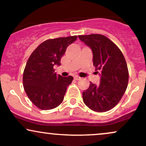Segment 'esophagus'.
Returning a JSON list of instances; mask_svg holds the SVG:
<instances>
[{"label": "esophagus", "mask_w": 146, "mask_h": 146, "mask_svg": "<svg viewBox=\"0 0 146 146\" xmlns=\"http://www.w3.org/2000/svg\"><path fill=\"white\" fill-rule=\"evenodd\" d=\"M74 79L75 80H80V79H81V78L79 76H77V75H75V76H74Z\"/></svg>", "instance_id": "34e87169"}]
</instances>
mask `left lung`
<instances>
[{
    "label": "left lung",
    "mask_w": 146,
    "mask_h": 146,
    "mask_svg": "<svg viewBox=\"0 0 146 146\" xmlns=\"http://www.w3.org/2000/svg\"><path fill=\"white\" fill-rule=\"evenodd\" d=\"M91 48L93 66L100 73V84L90 82L82 93L83 101L90 109L103 113L111 110L119 102L128 82V70L123 53L116 44L101 34L79 36Z\"/></svg>",
    "instance_id": "obj_1"
}]
</instances>
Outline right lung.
Masks as SVG:
<instances>
[{
  "mask_svg": "<svg viewBox=\"0 0 146 146\" xmlns=\"http://www.w3.org/2000/svg\"><path fill=\"white\" fill-rule=\"evenodd\" d=\"M77 38L74 36L45 40L28 59L23 73V86L29 100L40 109H53L62 102L73 78L57 75L53 66H60L67 46Z\"/></svg>",
  "mask_w": 146,
  "mask_h": 146,
  "instance_id": "add662e5",
  "label": "right lung"
}]
</instances>
